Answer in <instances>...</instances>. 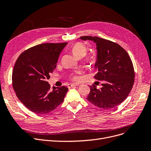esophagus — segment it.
Returning <instances> with one entry per match:
<instances>
[{
    "instance_id": "esophagus-1",
    "label": "esophagus",
    "mask_w": 151,
    "mask_h": 151,
    "mask_svg": "<svg viewBox=\"0 0 151 151\" xmlns=\"http://www.w3.org/2000/svg\"><path fill=\"white\" fill-rule=\"evenodd\" d=\"M79 84H73V83H71V84H68V88H71V87H75V86H78Z\"/></svg>"
}]
</instances>
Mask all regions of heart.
Instances as JSON below:
<instances>
[{
  "label": "heart",
  "instance_id": "heart-1",
  "mask_svg": "<svg viewBox=\"0 0 151 151\" xmlns=\"http://www.w3.org/2000/svg\"><path fill=\"white\" fill-rule=\"evenodd\" d=\"M71 51L75 57L77 58H83L87 53L86 47L81 43H75L71 48ZM71 78L73 80H78V77L75 74H72L71 75Z\"/></svg>",
  "mask_w": 151,
  "mask_h": 151
}]
</instances>
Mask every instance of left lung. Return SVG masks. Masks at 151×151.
<instances>
[{
  "mask_svg": "<svg viewBox=\"0 0 151 151\" xmlns=\"http://www.w3.org/2000/svg\"><path fill=\"white\" fill-rule=\"evenodd\" d=\"M83 40L96 43L97 56L95 67L98 73L94 78L102 82V88L90 86L87 100L93 105L108 109L118 106L130 92L134 80L132 60L119 45L98 37L82 36Z\"/></svg>",
  "mask_w": 151,
  "mask_h": 151,
  "instance_id": "obj_1",
  "label": "left lung"
}]
</instances>
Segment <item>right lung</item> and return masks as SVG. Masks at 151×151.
Here are the masks:
<instances>
[{"instance_id":"1","label":"right lung","mask_w":151,"mask_h":151,"mask_svg":"<svg viewBox=\"0 0 151 151\" xmlns=\"http://www.w3.org/2000/svg\"><path fill=\"white\" fill-rule=\"evenodd\" d=\"M67 45V42L38 45L22 52L16 61L13 88L20 101L31 111L48 113L63 101L68 89L65 86L51 89L47 80Z\"/></svg>"}]
</instances>
